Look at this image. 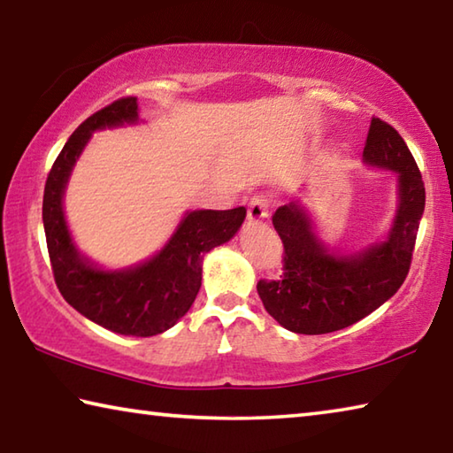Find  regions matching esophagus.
<instances>
[{
	"label": "esophagus",
	"instance_id": "34e87169",
	"mask_svg": "<svg viewBox=\"0 0 453 453\" xmlns=\"http://www.w3.org/2000/svg\"><path fill=\"white\" fill-rule=\"evenodd\" d=\"M269 216V203L263 196H253L248 205V218L251 221H257Z\"/></svg>",
	"mask_w": 453,
	"mask_h": 453
}]
</instances>
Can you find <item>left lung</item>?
Instances as JSON below:
<instances>
[{
  "instance_id": "left-lung-1",
  "label": "left lung",
  "mask_w": 453,
  "mask_h": 453,
  "mask_svg": "<svg viewBox=\"0 0 453 453\" xmlns=\"http://www.w3.org/2000/svg\"><path fill=\"white\" fill-rule=\"evenodd\" d=\"M363 160L398 174V210L386 242L336 255L312 232L299 202L273 213V227L283 242V275L275 281L261 279L257 293L265 311L287 331H341L376 311L404 283L426 205L422 174L404 138L380 119L370 120Z\"/></svg>"
}]
</instances>
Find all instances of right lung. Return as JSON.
Instances as JSON below:
<instances>
[{
	"instance_id": "obj_1",
	"label": "right lung",
	"mask_w": 453,
	"mask_h": 453,
	"mask_svg": "<svg viewBox=\"0 0 453 453\" xmlns=\"http://www.w3.org/2000/svg\"><path fill=\"white\" fill-rule=\"evenodd\" d=\"M136 120V98H119L90 114L69 136L47 176L43 226L55 283L65 301L112 333L154 336L174 326L192 307L202 285L203 255L232 240L243 224L245 208L188 211L160 253L141 265L104 271L90 263L75 248L65 221V186L95 130Z\"/></svg>"
}]
</instances>
